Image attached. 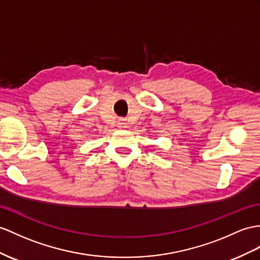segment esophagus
I'll list each match as a JSON object with an SVG mask.
<instances>
[{
    "label": "esophagus",
    "mask_w": 260,
    "mask_h": 260,
    "mask_svg": "<svg viewBox=\"0 0 260 260\" xmlns=\"http://www.w3.org/2000/svg\"><path fill=\"white\" fill-rule=\"evenodd\" d=\"M118 128H119V129H125V128H128V123H126L125 119H119V121H118Z\"/></svg>",
    "instance_id": "obj_1"
}]
</instances>
